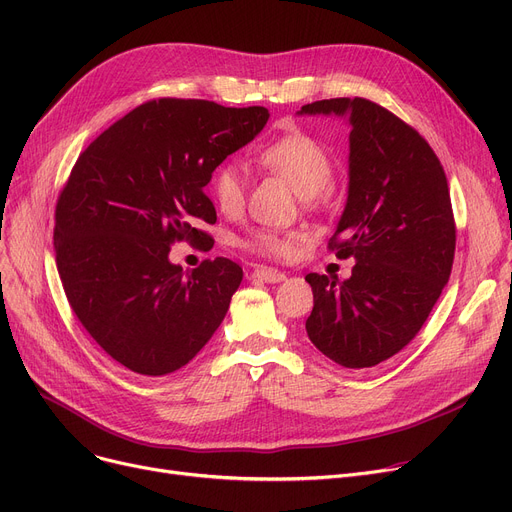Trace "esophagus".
Masks as SVG:
<instances>
[{
	"instance_id": "esophagus-1",
	"label": "esophagus",
	"mask_w": 512,
	"mask_h": 512,
	"mask_svg": "<svg viewBox=\"0 0 512 512\" xmlns=\"http://www.w3.org/2000/svg\"><path fill=\"white\" fill-rule=\"evenodd\" d=\"M253 276L263 280V282H267V284H278V282L286 280V276L282 272L272 270V267H257V270L253 272Z\"/></svg>"
}]
</instances>
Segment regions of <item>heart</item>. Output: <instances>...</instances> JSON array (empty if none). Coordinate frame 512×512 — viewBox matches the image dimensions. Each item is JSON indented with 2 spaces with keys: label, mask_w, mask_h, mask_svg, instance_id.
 Masks as SVG:
<instances>
[{
  "label": "heart",
  "mask_w": 512,
  "mask_h": 512,
  "mask_svg": "<svg viewBox=\"0 0 512 512\" xmlns=\"http://www.w3.org/2000/svg\"><path fill=\"white\" fill-rule=\"evenodd\" d=\"M259 164L284 178L292 191L303 199L317 197L334 178V161L330 153L313 137L292 132L259 151ZM211 195L224 213H236L245 201V174L238 164H222L213 172ZM292 234L276 230H255L242 242L255 253L270 257H286L292 251Z\"/></svg>",
  "instance_id": "b5f03b06"
}]
</instances>
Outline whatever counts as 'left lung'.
Returning <instances> with one entry per match:
<instances>
[{
  "label": "left lung",
  "instance_id": "obj_1",
  "mask_svg": "<svg viewBox=\"0 0 512 512\" xmlns=\"http://www.w3.org/2000/svg\"><path fill=\"white\" fill-rule=\"evenodd\" d=\"M338 116L348 134V197L330 249L353 257V276L319 274L309 340L348 369L373 367L421 330L446 286L456 228L448 180L434 149L386 107L363 97L321 99L299 116Z\"/></svg>",
  "mask_w": 512,
  "mask_h": 512
}]
</instances>
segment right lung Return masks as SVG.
<instances>
[{"label": "right lung", "instance_id": "obj_1", "mask_svg": "<svg viewBox=\"0 0 512 512\" xmlns=\"http://www.w3.org/2000/svg\"><path fill=\"white\" fill-rule=\"evenodd\" d=\"M267 118L261 105L153 99L76 159L56 205L58 272L80 324L130 371L180 369L226 317L242 267L215 257L182 272L170 247L176 240L211 245L199 228L218 215L203 188Z\"/></svg>", "mask_w": 512, "mask_h": 512}]
</instances>
